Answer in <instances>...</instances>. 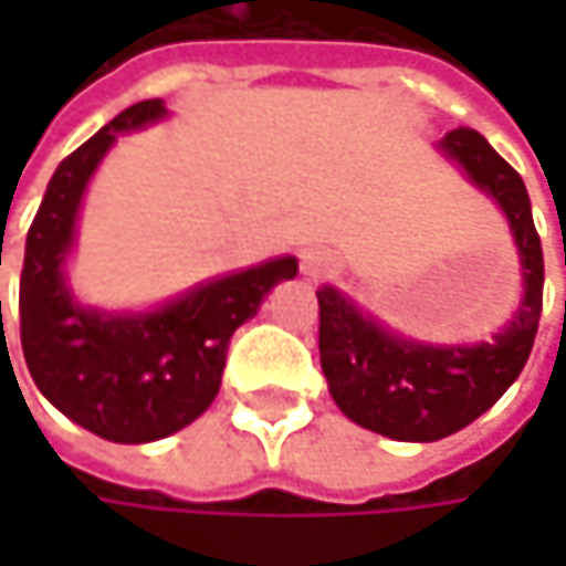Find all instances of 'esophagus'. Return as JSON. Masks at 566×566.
I'll return each instance as SVG.
<instances>
[{
	"instance_id": "34e87169",
	"label": "esophagus",
	"mask_w": 566,
	"mask_h": 566,
	"mask_svg": "<svg viewBox=\"0 0 566 566\" xmlns=\"http://www.w3.org/2000/svg\"><path fill=\"white\" fill-rule=\"evenodd\" d=\"M304 272L307 275H324V272H331V255L327 252H321V249H311V252H304Z\"/></svg>"
}]
</instances>
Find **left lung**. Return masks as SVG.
I'll list each match as a JSON object with an SVG mask.
<instances>
[{
    "label": "left lung",
    "instance_id": "8db88e82",
    "mask_svg": "<svg viewBox=\"0 0 566 566\" xmlns=\"http://www.w3.org/2000/svg\"><path fill=\"white\" fill-rule=\"evenodd\" d=\"M442 150L509 216L524 275L509 327L492 344L429 347L387 334L334 287L317 291V347L334 402L357 426L399 442L446 439L492 409L531 357L544 304V252L524 179L472 127L449 130Z\"/></svg>",
    "mask_w": 566,
    "mask_h": 566
}]
</instances>
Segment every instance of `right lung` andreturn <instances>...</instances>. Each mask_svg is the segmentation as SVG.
Returning <instances> with one entry per match:
<instances>
[{
  "label": "right lung",
  "instance_id": "right-lung-1",
  "mask_svg": "<svg viewBox=\"0 0 566 566\" xmlns=\"http://www.w3.org/2000/svg\"><path fill=\"white\" fill-rule=\"evenodd\" d=\"M164 114L160 97L140 101L67 154L25 239L19 331L29 374L67 419L111 442H154L202 416L219 394L235 327L259 311L272 284L297 275L294 259H275L137 317L97 314L71 301L61 262L74 239L81 192L114 134Z\"/></svg>",
  "mask_w": 566,
  "mask_h": 566
}]
</instances>
